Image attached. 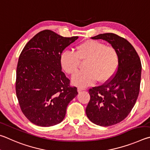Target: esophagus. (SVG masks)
I'll use <instances>...</instances> for the list:
<instances>
[{
	"instance_id": "34e87169",
	"label": "esophagus",
	"mask_w": 150,
	"mask_h": 150,
	"mask_svg": "<svg viewBox=\"0 0 150 150\" xmlns=\"http://www.w3.org/2000/svg\"><path fill=\"white\" fill-rule=\"evenodd\" d=\"M83 90H84V89H83V88H78V92H81V91H83Z\"/></svg>"
}]
</instances>
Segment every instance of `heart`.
Segmentation results:
<instances>
[{
  "instance_id": "1",
  "label": "heart",
  "mask_w": 150,
  "mask_h": 150,
  "mask_svg": "<svg viewBox=\"0 0 150 150\" xmlns=\"http://www.w3.org/2000/svg\"><path fill=\"white\" fill-rule=\"evenodd\" d=\"M60 62L62 69L70 75L77 72L80 62H85V70L76 74L72 80L73 84L84 88L97 80L99 83L108 82L117 70L119 56L114 47L99 41L87 40L76 46L75 52H63Z\"/></svg>"
}]
</instances>
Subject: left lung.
Wrapping results in <instances>:
<instances>
[{"label": "left lung", "mask_w": 150, "mask_h": 150, "mask_svg": "<svg viewBox=\"0 0 150 150\" xmlns=\"http://www.w3.org/2000/svg\"><path fill=\"white\" fill-rule=\"evenodd\" d=\"M91 38L107 41L119 56L113 76L103 85L89 90L90 100L86 109L88 118L94 124L109 127L124 120L134 106L140 91L141 61L132 45L116 34L103 33Z\"/></svg>", "instance_id": "8db88e82"}]
</instances>
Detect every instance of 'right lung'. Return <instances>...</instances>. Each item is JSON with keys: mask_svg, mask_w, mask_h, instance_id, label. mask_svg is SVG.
<instances>
[{"mask_svg": "<svg viewBox=\"0 0 150 150\" xmlns=\"http://www.w3.org/2000/svg\"><path fill=\"white\" fill-rule=\"evenodd\" d=\"M78 38L43 30L21 52L16 92L23 115L34 125L47 127L61 122L68 103L78 95L77 88L70 86L60 62L64 49Z\"/></svg>", "mask_w": 150, "mask_h": 150, "instance_id": "add662e5", "label": "right lung"}]
</instances>
